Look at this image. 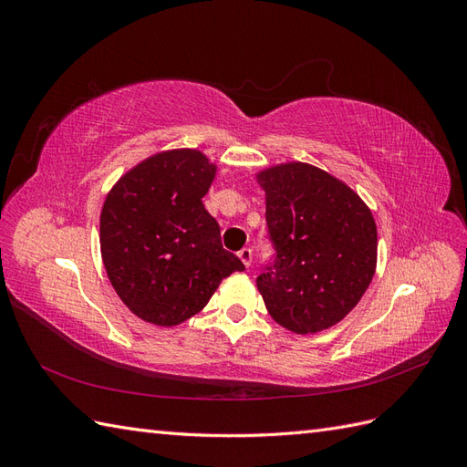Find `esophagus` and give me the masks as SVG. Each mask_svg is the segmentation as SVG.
Wrapping results in <instances>:
<instances>
[{
  "mask_svg": "<svg viewBox=\"0 0 467 467\" xmlns=\"http://www.w3.org/2000/svg\"><path fill=\"white\" fill-rule=\"evenodd\" d=\"M237 257L242 259V263H244V265L249 268V266H251V263H253V251H251L249 247H244L242 251L237 253Z\"/></svg>",
  "mask_w": 467,
  "mask_h": 467,
  "instance_id": "1",
  "label": "esophagus"
}]
</instances>
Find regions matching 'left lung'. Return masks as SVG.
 <instances>
[{
    "instance_id": "1",
    "label": "left lung",
    "mask_w": 467,
    "mask_h": 467,
    "mask_svg": "<svg viewBox=\"0 0 467 467\" xmlns=\"http://www.w3.org/2000/svg\"><path fill=\"white\" fill-rule=\"evenodd\" d=\"M276 255L257 276L268 314L292 333L333 327L376 273L378 232L370 208L343 181L309 163L257 173Z\"/></svg>"
}]
</instances>
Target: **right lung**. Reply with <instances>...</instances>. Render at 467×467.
Listing matches in <instances>:
<instances>
[{"instance_id":"add662e5","label":"right lung","mask_w":467,"mask_h":467,"mask_svg":"<svg viewBox=\"0 0 467 467\" xmlns=\"http://www.w3.org/2000/svg\"><path fill=\"white\" fill-rule=\"evenodd\" d=\"M216 165L199 150L155 153L124 173L101 210V257L119 298L153 325L173 327L208 304L244 263L222 247L202 196Z\"/></svg>"}]
</instances>
